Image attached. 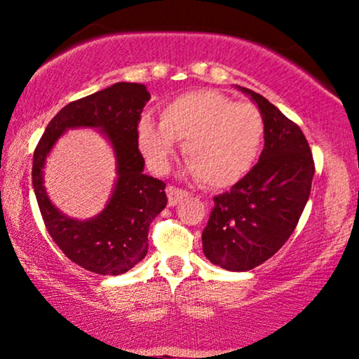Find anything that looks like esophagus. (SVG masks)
Instances as JSON below:
<instances>
[{
	"label": "esophagus",
	"instance_id": "obj_1",
	"mask_svg": "<svg viewBox=\"0 0 359 359\" xmlns=\"http://www.w3.org/2000/svg\"><path fill=\"white\" fill-rule=\"evenodd\" d=\"M167 196H168V204L170 205H176L178 202L183 199V197L188 196V191L176 188V186H168L167 188Z\"/></svg>",
	"mask_w": 359,
	"mask_h": 359
}]
</instances>
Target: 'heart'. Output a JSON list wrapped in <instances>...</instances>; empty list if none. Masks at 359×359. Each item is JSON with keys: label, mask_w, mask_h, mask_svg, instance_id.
Here are the masks:
<instances>
[{"label": "heart", "mask_w": 359, "mask_h": 359, "mask_svg": "<svg viewBox=\"0 0 359 359\" xmlns=\"http://www.w3.org/2000/svg\"><path fill=\"white\" fill-rule=\"evenodd\" d=\"M139 147L150 168L168 170L183 142L191 173L210 188L236 184L254 167L264 141V119L251 102H233L210 89L181 93L160 111V124L144 116L137 128Z\"/></svg>", "instance_id": "heart-1"}]
</instances>
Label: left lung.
Listing matches in <instances>:
<instances>
[{
  "label": "left lung",
  "instance_id": "obj_1",
  "mask_svg": "<svg viewBox=\"0 0 359 359\" xmlns=\"http://www.w3.org/2000/svg\"><path fill=\"white\" fill-rule=\"evenodd\" d=\"M238 89L261 111L264 149L241 181L214 197L202 248L215 266L246 272L272 257L292 236L309 199L314 160L298 124L266 97Z\"/></svg>",
  "mask_w": 359,
  "mask_h": 359
}]
</instances>
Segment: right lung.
<instances>
[{
    "mask_svg": "<svg viewBox=\"0 0 359 359\" xmlns=\"http://www.w3.org/2000/svg\"><path fill=\"white\" fill-rule=\"evenodd\" d=\"M150 93L144 84L116 82L67 103L46 126L34 152L32 184L46 230L67 259L98 275L128 272L147 256L149 226L167 205L165 183L144 175L137 126ZM72 127H95L112 144L118 178L100 215L76 221L50 204L43 186L46 155Z\"/></svg>",
    "mask_w": 359,
    "mask_h": 359,
    "instance_id": "add662e5",
    "label": "right lung"
}]
</instances>
